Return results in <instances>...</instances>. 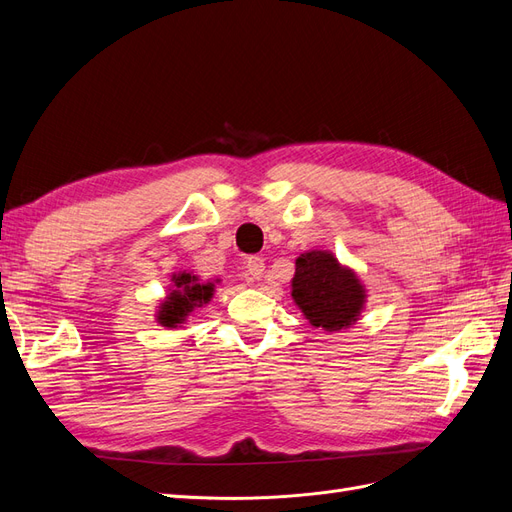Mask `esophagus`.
<instances>
[{
  "mask_svg": "<svg viewBox=\"0 0 512 512\" xmlns=\"http://www.w3.org/2000/svg\"><path fill=\"white\" fill-rule=\"evenodd\" d=\"M243 269H245L247 280H260L262 273H265V260L260 256H250L243 262Z\"/></svg>",
  "mask_w": 512,
  "mask_h": 512,
  "instance_id": "34e87169",
  "label": "esophagus"
}]
</instances>
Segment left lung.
Masks as SVG:
<instances>
[{
    "label": "left lung",
    "mask_w": 512,
    "mask_h": 512,
    "mask_svg": "<svg viewBox=\"0 0 512 512\" xmlns=\"http://www.w3.org/2000/svg\"><path fill=\"white\" fill-rule=\"evenodd\" d=\"M292 299L312 327L333 333L359 320L367 294L356 273L331 252L312 250L297 258Z\"/></svg>",
    "instance_id": "obj_1"
}]
</instances>
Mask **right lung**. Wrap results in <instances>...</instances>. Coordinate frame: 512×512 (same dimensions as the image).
Here are the masks:
<instances>
[{"label":"right lung","instance_id":"obj_1","mask_svg":"<svg viewBox=\"0 0 512 512\" xmlns=\"http://www.w3.org/2000/svg\"><path fill=\"white\" fill-rule=\"evenodd\" d=\"M213 284H200V280L192 273H177L173 275V290L168 292L164 303L158 309V322L162 327L175 329L179 324L188 320V316L196 307H203L213 297Z\"/></svg>","mask_w":512,"mask_h":512}]
</instances>
